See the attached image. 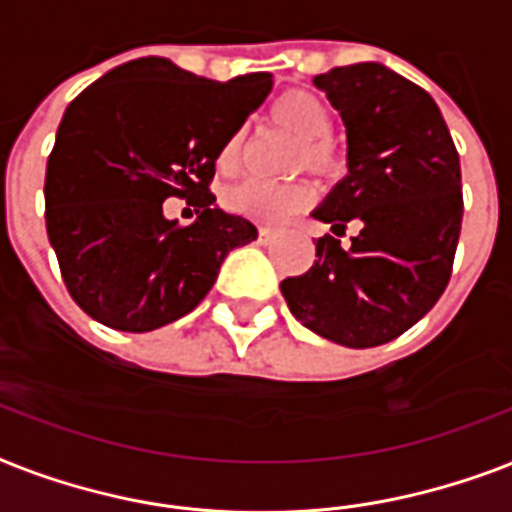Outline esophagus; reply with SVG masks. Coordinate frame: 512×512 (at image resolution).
I'll return each instance as SVG.
<instances>
[{
	"label": "esophagus",
	"mask_w": 512,
	"mask_h": 512,
	"mask_svg": "<svg viewBox=\"0 0 512 512\" xmlns=\"http://www.w3.org/2000/svg\"><path fill=\"white\" fill-rule=\"evenodd\" d=\"M276 236H279V231H276V228H268V225H263V228L257 231V241H260V244H273Z\"/></svg>",
	"instance_id": "obj_1"
}]
</instances>
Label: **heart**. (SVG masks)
<instances>
[{
    "label": "heart",
    "instance_id": "obj_1",
    "mask_svg": "<svg viewBox=\"0 0 512 512\" xmlns=\"http://www.w3.org/2000/svg\"><path fill=\"white\" fill-rule=\"evenodd\" d=\"M273 122L300 138L292 156L297 170H308L313 175L335 177L342 167L337 148L332 146V114L319 95L308 90H289L276 98L271 106ZM241 132H233L223 146L217 148V170H236L241 156ZM225 209L244 215L257 223H281L295 212H303L313 204V188L305 180L295 183H268V180H241L225 188Z\"/></svg>",
    "mask_w": 512,
    "mask_h": 512
}]
</instances>
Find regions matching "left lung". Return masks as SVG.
Masks as SVG:
<instances>
[{"label":"left lung","mask_w":512,"mask_h":512,"mask_svg":"<svg viewBox=\"0 0 512 512\" xmlns=\"http://www.w3.org/2000/svg\"><path fill=\"white\" fill-rule=\"evenodd\" d=\"M348 132V175L313 217L332 225L281 295L303 327L348 348L412 329L452 279L462 228L460 154L436 100L380 63L313 79ZM357 225L348 248L339 239Z\"/></svg>","instance_id":"obj_1"}]
</instances>
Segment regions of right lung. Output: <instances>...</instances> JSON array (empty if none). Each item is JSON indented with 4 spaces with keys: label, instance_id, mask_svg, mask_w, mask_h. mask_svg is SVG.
<instances>
[{
    "label": "right lung",
    "instance_id": "1",
    "mask_svg": "<svg viewBox=\"0 0 512 512\" xmlns=\"http://www.w3.org/2000/svg\"><path fill=\"white\" fill-rule=\"evenodd\" d=\"M271 74L212 82L138 58L90 84L63 114L47 159L44 220L68 295L119 332L167 327L207 297L225 255L257 239L215 207L217 148L263 106ZM177 195L193 226L163 217Z\"/></svg>",
    "mask_w": 512,
    "mask_h": 512
}]
</instances>
